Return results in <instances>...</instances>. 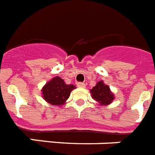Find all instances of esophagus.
Returning <instances> with one entry per match:
<instances>
[{
  "label": "esophagus",
  "mask_w": 155,
  "mask_h": 155,
  "mask_svg": "<svg viewBox=\"0 0 155 155\" xmlns=\"http://www.w3.org/2000/svg\"><path fill=\"white\" fill-rule=\"evenodd\" d=\"M77 86L79 88H85V85L82 82H78V83L77 84Z\"/></svg>",
  "instance_id": "1"
}]
</instances>
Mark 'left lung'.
<instances>
[{"instance_id": "1", "label": "left lung", "mask_w": 155, "mask_h": 155, "mask_svg": "<svg viewBox=\"0 0 155 155\" xmlns=\"http://www.w3.org/2000/svg\"><path fill=\"white\" fill-rule=\"evenodd\" d=\"M91 96L99 106H108L114 100V94L111 92L110 86L103 81H99L95 86L90 90Z\"/></svg>"}]
</instances>
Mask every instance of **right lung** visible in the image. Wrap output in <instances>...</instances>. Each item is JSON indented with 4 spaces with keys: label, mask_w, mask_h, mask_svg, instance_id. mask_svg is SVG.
<instances>
[{
    "label": "right lung",
    "mask_w": 155,
    "mask_h": 155,
    "mask_svg": "<svg viewBox=\"0 0 155 155\" xmlns=\"http://www.w3.org/2000/svg\"><path fill=\"white\" fill-rule=\"evenodd\" d=\"M75 85L65 84L60 77H54L49 80L41 89V96L45 101L52 106H61L65 105L70 93Z\"/></svg>",
    "instance_id": "1"
}]
</instances>
